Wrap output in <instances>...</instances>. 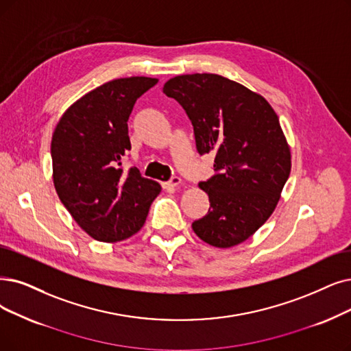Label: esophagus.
<instances>
[{"mask_svg":"<svg viewBox=\"0 0 351 351\" xmlns=\"http://www.w3.org/2000/svg\"><path fill=\"white\" fill-rule=\"evenodd\" d=\"M180 184H181V178L177 177V176H174V177H171L170 181H165V183H162V187H164V189H176V187H178Z\"/></svg>","mask_w":351,"mask_h":351,"instance_id":"obj_1","label":"esophagus"}]
</instances>
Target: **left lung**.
<instances>
[{
    "mask_svg": "<svg viewBox=\"0 0 351 351\" xmlns=\"http://www.w3.org/2000/svg\"><path fill=\"white\" fill-rule=\"evenodd\" d=\"M162 92L187 112L197 151L215 154L216 174L199 184L210 208L194 233L216 247L245 242L274 213L291 173L276 112L262 95L213 73L176 76Z\"/></svg>",
    "mask_w": 351,
    "mask_h": 351,
    "instance_id": "8db88e82",
    "label": "left lung"
}]
</instances>
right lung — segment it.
Instances as JSON below:
<instances>
[{"label": "right lung", "instance_id": "add662e5", "mask_svg": "<svg viewBox=\"0 0 351 351\" xmlns=\"http://www.w3.org/2000/svg\"><path fill=\"white\" fill-rule=\"evenodd\" d=\"M157 82L132 76L104 83L70 105L54 128L56 193L79 226L99 242L135 234L161 191L138 168L122 170V157L131 149L127 122L132 108Z\"/></svg>", "mask_w": 351, "mask_h": 351}]
</instances>
